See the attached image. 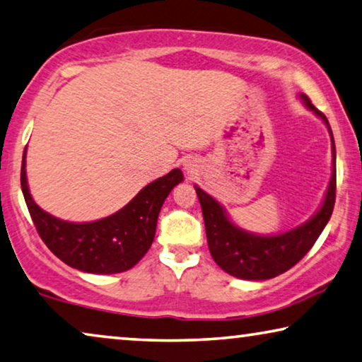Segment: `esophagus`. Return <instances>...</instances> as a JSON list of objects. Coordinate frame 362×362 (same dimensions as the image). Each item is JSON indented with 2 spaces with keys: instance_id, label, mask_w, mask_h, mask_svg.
I'll return each mask as SVG.
<instances>
[{
  "instance_id": "1",
  "label": "esophagus",
  "mask_w": 362,
  "mask_h": 362,
  "mask_svg": "<svg viewBox=\"0 0 362 362\" xmlns=\"http://www.w3.org/2000/svg\"><path fill=\"white\" fill-rule=\"evenodd\" d=\"M187 170H188V172H193V169H192L190 165H187Z\"/></svg>"
}]
</instances>
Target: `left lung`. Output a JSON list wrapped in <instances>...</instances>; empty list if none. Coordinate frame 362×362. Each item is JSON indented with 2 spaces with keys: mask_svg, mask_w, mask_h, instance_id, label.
I'll return each mask as SVG.
<instances>
[{
  "mask_svg": "<svg viewBox=\"0 0 362 362\" xmlns=\"http://www.w3.org/2000/svg\"><path fill=\"white\" fill-rule=\"evenodd\" d=\"M300 99L309 109L319 115L328 127L332 136L333 153V174L323 204L314 218L299 228L291 229L279 235H255L245 233L230 223L223 206L213 197L195 187L197 195L202 204L204 228H206L208 247L214 262L224 269L240 279H269L278 276L289 268H293L307 252L312 249L319 239L322 230L330 219L335 206L337 192V165H335V141H333L332 128L327 117L317 110L310 99L300 94Z\"/></svg>",
  "mask_w": 362,
  "mask_h": 362,
  "instance_id": "8db88e82",
  "label": "left lung"
}]
</instances>
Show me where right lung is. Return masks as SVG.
I'll list each match as a JSON object with an SVG mask.
<instances>
[{"mask_svg": "<svg viewBox=\"0 0 362 362\" xmlns=\"http://www.w3.org/2000/svg\"><path fill=\"white\" fill-rule=\"evenodd\" d=\"M183 180L180 169L151 182L120 211L93 223H68L35 204L25 179V151L21 187L40 239L62 262L86 273L113 274L133 268L154 240L158 216L172 188Z\"/></svg>", "mask_w": 362, "mask_h": 362, "instance_id": "obj_1", "label": "right lung"}]
</instances>
